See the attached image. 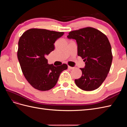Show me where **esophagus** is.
Returning <instances> with one entry per match:
<instances>
[{
    "label": "esophagus",
    "mask_w": 127,
    "mask_h": 127,
    "mask_svg": "<svg viewBox=\"0 0 127 127\" xmlns=\"http://www.w3.org/2000/svg\"><path fill=\"white\" fill-rule=\"evenodd\" d=\"M68 68L69 69H74L75 68V67H72L70 66H68Z\"/></svg>",
    "instance_id": "1"
}]
</instances>
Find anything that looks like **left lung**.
I'll return each mask as SVG.
<instances>
[{
    "mask_svg": "<svg viewBox=\"0 0 127 127\" xmlns=\"http://www.w3.org/2000/svg\"><path fill=\"white\" fill-rule=\"evenodd\" d=\"M67 37L76 41L77 55L85 62V67L80 68L81 77L75 80L76 85L84 91L97 89L106 78L112 64L108 39L101 31L90 27L71 31Z\"/></svg>",
    "mask_w": 127,
    "mask_h": 127,
    "instance_id": "obj_1",
    "label": "left lung"
}]
</instances>
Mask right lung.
I'll use <instances>...</instances> for the list:
<instances>
[{
	"mask_svg": "<svg viewBox=\"0 0 127 127\" xmlns=\"http://www.w3.org/2000/svg\"><path fill=\"white\" fill-rule=\"evenodd\" d=\"M64 32L31 29L25 32L18 41L17 57L23 75L35 89L45 91L56 85L59 76L68 68L66 64L56 67L48 64L47 57L54 50L56 41Z\"/></svg>",
	"mask_w": 127,
	"mask_h": 127,
	"instance_id": "1",
	"label": "right lung"
}]
</instances>
